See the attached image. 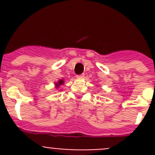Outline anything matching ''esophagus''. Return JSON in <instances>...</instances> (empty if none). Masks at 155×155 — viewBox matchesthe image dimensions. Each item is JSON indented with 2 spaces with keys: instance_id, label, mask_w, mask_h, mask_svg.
<instances>
[{
  "instance_id": "esophagus-1",
  "label": "esophagus",
  "mask_w": 155,
  "mask_h": 155,
  "mask_svg": "<svg viewBox=\"0 0 155 155\" xmlns=\"http://www.w3.org/2000/svg\"><path fill=\"white\" fill-rule=\"evenodd\" d=\"M84 73H82V74H80V75H76V78H82L84 77Z\"/></svg>"
}]
</instances>
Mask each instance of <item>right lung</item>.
I'll return each instance as SVG.
<instances>
[{"label":"right lung","instance_id":"add662e5","mask_svg":"<svg viewBox=\"0 0 155 155\" xmlns=\"http://www.w3.org/2000/svg\"><path fill=\"white\" fill-rule=\"evenodd\" d=\"M63 83H64V80H62V79H61V80L58 81V83H56V85H57L58 87L59 85H62V84H63Z\"/></svg>","mask_w":155,"mask_h":155}]
</instances>
